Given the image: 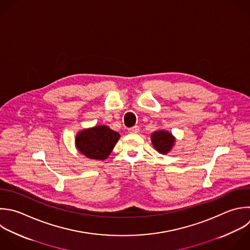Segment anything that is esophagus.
<instances>
[{
	"label": "esophagus",
	"mask_w": 250,
	"mask_h": 250,
	"mask_svg": "<svg viewBox=\"0 0 250 250\" xmlns=\"http://www.w3.org/2000/svg\"><path fill=\"white\" fill-rule=\"evenodd\" d=\"M128 132L131 133V134H136V133L140 132V128H139V126H134L132 128H129Z\"/></svg>",
	"instance_id": "34e87169"
}]
</instances>
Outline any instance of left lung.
<instances>
[{
	"instance_id": "1",
	"label": "left lung",
	"mask_w": 250,
	"mask_h": 250,
	"mask_svg": "<svg viewBox=\"0 0 250 250\" xmlns=\"http://www.w3.org/2000/svg\"><path fill=\"white\" fill-rule=\"evenodd\" d=\"M153 146L161 153H167L174 145V137L166 131L154 132L151 135Z\"/></svg>"
}]
</instances>
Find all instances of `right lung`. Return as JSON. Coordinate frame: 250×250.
I'll return each mask as SVG.
<instances>
[{
  "label": "right lung",
  "mask_w": 250,
  "mask_h": 250,
  "mask_svg": "<svg viewBox=\"0 0 250 250\" xmlns=\"http://www.w3.org/2000/svg\"><path fill=\"white\" fill-rule=\"evenodd\" d=\"M120 135L107 126H96L81 131L76 137V146L91 159H105L113 149Z\"/></svg>",
  "instance_id": "right-lung-1"
}]
</instances>
